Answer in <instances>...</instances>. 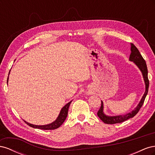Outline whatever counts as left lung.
<instances>
[{"instance_id":"1","label":"left lung","mask_w":155,"mask_h":155,"mask_svg":"<svg viewBox=\"0 0 155 155\" xmlns=\"http://www.w3.org/2000/svg\"><path fill=\"white\" fill-rule=\"evenodd\" d=\"M130 50H131V54L130 55L129 59H130V61H133L136 64H137L142 72L144 81L145 83V92L142 98L141 101H140L138 105L137 106V107L134 110L130 112V113L127 114L125 115L116 116H107L105 115L104 112H103L104 106H103V102L101 101V105L100 107V109H99V110H98L97 114L98 117H99V118L103 121H104L105 124H118V123H121V122H124V121L127 120L129 118H133V117L139 112L140 109H141V107H142L143 103H144L145 97H146V96L147 94L149 85V81L148 76H147L148 72H147V67L146 63H145V59L143 58L141 54L140 53V51L138 50V48L136 47V46L133 43H131Z\"/></svg>"}]
</instances>
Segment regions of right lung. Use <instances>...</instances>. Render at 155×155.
Here are the masks:
<instances>
[{
  "mask_svg": "<svg viewBox=\"0 0 155 155\" xmlns=\"http://www.w3.org/2000/svg\"><path fill=\"white\" fill-rule=\"evenodd\" d=\"M8 80H7V82H8ZM71 102H72V101L68 103L67 105H65L62 108V109H61V110L60 114H59V116L58 117L57 120L54 121V122H52L50 124L45 125H32V124H30L28 122H26V121L25 122L26 123L27 125H28L29 126L31 127H33V128L40 129H43V130H54L55 129H58L63 124L64 120H66L67 116L68 115V108H69L70 104H71Z\"/></svg>",
  "mask_w": 155,
  "mask_h": 155,
  "instance_id": "1",
  "label": "right lung"
}]
</instances>
